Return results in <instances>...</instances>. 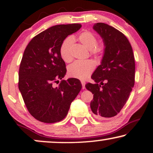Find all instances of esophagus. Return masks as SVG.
Wrapping results in <instances>:
<instances>
[{
  "label": "esophagus",
  "instance_id": "1",
  "mask_svg": "<svg viewBox=\"0 0 153 153\" xmlns=\"http://www.w3.org/2000/svg\"><path fill=\"white\" fill-rule=\"evenodd\" d=\"M81 84H82V88L84 89L85 88V82L84 81H81Z\"/></svg>",
  "mask_w": 153,
  "mask_h": 153
}]
</instances>
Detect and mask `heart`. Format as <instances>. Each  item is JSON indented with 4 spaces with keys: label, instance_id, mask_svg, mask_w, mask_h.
I'll return each instance as SVG.
<instances>
[{
    "label": "heart",
    "instance_id": "b5f03b06",
    "mask_svg": "<svg viewBox=\"0 0 153 153\" xmlns=\"http://www.w3.org/2000/svg\"><path fill=\"white\" fill-rule=\"evenodd\" d=\"M78 39L87 49H91V53L94 56H101L104 53V47L102 45H97V39L94 33L90 31H83L78 36ZM74 39L68 37L62 42L60 47V54L62 60L65 62H70L72 60V47ZM95 63L92 60L76 61L70 65L68 68V74L73 78L80 80H85L95 70Z\"/></svg>",
    "mask_w": 153,
    "mask_h": 153
}]
</instances>
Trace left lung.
I'll return each instance as SVG.
<instances>
[{
    "mask_svg": "<svg viewBox=\"0 0 153 153\" xmlns=\"http://www.w3.org/2000/svg\"><path fill=\"white\" fill-rule=\"evenodd\" d=\"M93 29L103 39L104 56L101 64L92 74L95 83L85 88L93 94L92 111L97 118L116 116L126 103L135 81V61L132 48L125 35L104 23Z\"/></svg>",
    "mask_w": 153,
    "mask_h": 153,
    "instance_id": "obj_1",
    "label": "left lung"
}]
</instances>
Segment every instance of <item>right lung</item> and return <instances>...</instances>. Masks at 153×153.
<instances>
[{
  "instance_id": "obj_1",
  "label": "right lung",
  "mask_w": 153,
  "mask_h": 153,
  "mask_svg": "<svg viewBox=\"0 0 153 153\" xmlns=\"http://www.w3.org/2000/svg\"><path fill=\"white\" fill-rule=\"evenodd\" d=\"M79 24L56 25L31 39L25 49L19 71V89L28 111L45 123L65 118L82 85L75 78L62 80L67 70L60 54L64 39L81 28Z\"/></svg>"
}]
</instances>
